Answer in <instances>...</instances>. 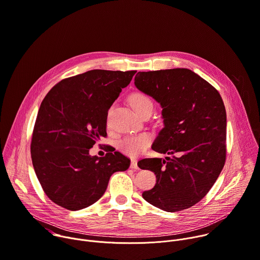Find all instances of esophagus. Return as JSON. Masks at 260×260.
I'll list each match as a JSON object with an SVG mask.
<instances>
[{
  "instance_id": "obj_1",
  "label": "esophagus",
  "mask_w": 260,
  "mask_h": 260,
  "mask_svg": "<svg viewBox=\"0 0 260 260\" xmlns=\"http://www.w3.org/2000/svg\"><path fill=\"white\" fill-rule=\"evenodd\" d=\"M131 168H133V169H139V166H138V161H137L136 159H132Z\"/></svg>"
}]
</instances>
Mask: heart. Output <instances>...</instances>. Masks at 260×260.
I'll return each instance as SVG.
<instances>
[{
	"label": "heart",
	"instance_id": "heart-1",
	"mask_svg": "<svg viewBox=\"0 0 260 260\" xmlns=\"http://www.w3.org/2000/svg\"><path fill=\"white\" fill-rule=\"evenodd\" d=\"M129 104L138 114H142L148 109H153L152 100L143 93H135L129 97ZM152 142V137L148 133H141L125 137L119 144V149L127 156L136 157L148 149Z\"/></svg>",
	"mask_w": 260,
	"mask_h": 260
}]
</instances>
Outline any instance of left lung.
Listing matches in <instances>:
<instances>
[{
  "label": "left lung",
  "mask_w": 260,
  "mask_h": 260,
  "mask_svg": "<svg viewBox=\"0 0 260 260\" xmlns=\"http://www.w3.org/2000/svg\"><path fill=\"white\" fill-rule=\"evenodd\" d=\"M137 89L162 108L164 127L152 149L171 157L145 158L156 185L143 198L164 211L192 207L211 189L225 161L226 113L219 93L187 68L138 72Z\"/></svg>",
  "instance_id": "left-lung-1"
}]
</instances>
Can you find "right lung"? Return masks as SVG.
Returning a JSON list of instances; mask_svg holds the SVG:
<instances>
[{
  "label": "right lung",
  "mask_w": 260,
  "mask_h": 260,
  "mask_svg": "<svg viewBox=\"0 0 260 260\" xmlns=\"http://www.w3.org/2000/svg\"><path fill=\"white\" fill-rule=\"evenodd\" d=\"M137 71L94 69L59 81L43 100L30 153L38 180L50 200L71 211L97 202L110 177L131 160L119 152L91 156L106 137L108 110Z\"/></svg>",
  "instance_id": "add662e5"
}]
</instances>
